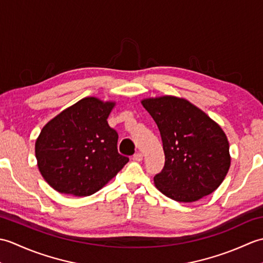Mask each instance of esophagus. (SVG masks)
<instances>
[{
    "label": "esophagus",
    "mask_w": 263,
    "mask_h": 263,
    "mask_svg": "<svg viewBox=\"0 0 263 263\" xmlns=\"http://www.w3.org/2000/svg\"><path fill=\"white\" fill-rule=\"evenodd\" d=\"M143 159V155L141 153H137L135 156H133V160L136 161H141Z\"/></svg>",
    "instance_id": "34e87169"
}]
</instances>
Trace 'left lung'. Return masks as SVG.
<instances>
[{
	"instance_id": "1",
	"label": "left lung",
	"mask_w": 263,
	"mask_h": 263,
	"mask_svg": "<svg viewBox=\"0 0 263 263\" xmlns=\"http://www.w3.org/2000/svg\"><path fill=\"white\" fill-rule=\"evenodd\" d=\"M157 124L165 166L155 185L177 202H194L220 185L231 167L230 143L220 125L189 100L175 96L144 98Z\"/></svg>"
}]
</instances>
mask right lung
I'll return each mask as SVG.
<instances>
[{"instance_id":"add662e5","label":"right lung","mask_w":263,"mask_h":263,"mask_svg":"<svg viewBox=\"0 0 263 263\" xmlns=\"http://www.w3.org/2000/svg\"><path fill=\"white\" fill-rule=\"evenodd\" d=\"M115 105L82 98L44 125L35 143L37 166L55 191L88 197L127 163L117 152L119 136L107 122Z\"/></svg>"}]
</instances>
